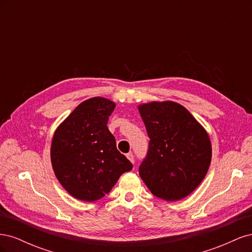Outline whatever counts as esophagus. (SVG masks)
<instances>
[{
	"mask_svg": "<svg viewBox=\"0 0 252 252\" xmlns=\"http://www.w3.org/2000/svg\"><path fill=\"white\" fill-rule=\"evenodd\" d=\"M126 157H127V158H128L129 161H130L132 164L134 163V156L131 154V152H129V154H127Z\"/></svg>",
	"mask_w": 252,
	"mask_h": 252,
	"instance_id": "esophagus-1",
	"label": "esophagus"
}]
</instances>
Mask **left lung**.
<instances>
[{"label": "left lung", "mask_w": 252, "mask_h": 252, "mask_svg": "<svg viewBox=\"0 0 252 252\" xmlns=\"http://www.w3.org/2000/svg\"><path fill=\"white\" fill-rule=\"evenodd\" d=\"M149 136L139 173L151 193L179 201L201 184L211 162L207 132L185 107L174 102L139 106Z\"/></svg>", "instance_id": "left-lung-1"}]
</instances>
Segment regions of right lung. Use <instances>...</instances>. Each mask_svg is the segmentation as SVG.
Wrapping results in <instances>:
<instances>
[{
    "label": "right lung",
    "mask_w": 252,
    "mask_h": 252,
    "mask_svg": "<svg viewBox=\"0 0 252 252\" xmlns=\"http://www.w3.org/2000/svg\"><path fill=\"white\" fill-rule=\"evenodd\" d=\"M116 104L104 97L81 103L53 135L51 164L67 192L81 201L94 202L108 193L119 178L132 169L117 149L107 127Z\"/></svg>",
    "instance_id": "1"
}]
</instances>
